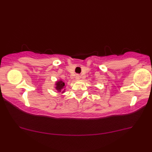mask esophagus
<instances>
[{"label":"esophagus","mask_w":152,"mask_h":152,"mask_svg":"<svg viewBox=\"0 0 152 152\" xmlns=\"http://www.w3.org/2000/svg\"><path fill=\"white\" fill-rule=\"evenodd\" d=\"M75 78L77 79V80H80V79L81 78V76L79 74H77L76 76H75Z\"/></svg>","instance_id":"esophagus-1"}]
</instances>
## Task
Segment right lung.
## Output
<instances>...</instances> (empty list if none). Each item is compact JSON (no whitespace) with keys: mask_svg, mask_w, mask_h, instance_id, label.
<instances>
[{"mask_svg":"<svg viewBox=\"0 0 152 152\" xmlns=\"http://www.w3.org/2000/svg\"><path fill=\"white\" fill-rule=\"evenodd\" d=\"M56 89L58 91H59V92H61V89L64 88V86H65V83L62 82V81H58L57 82V84H56Z\"/></svg>","mask_w":152,"mask_h":152,"instance_id":"add662e5","label":"right lung"}]
</instances>
